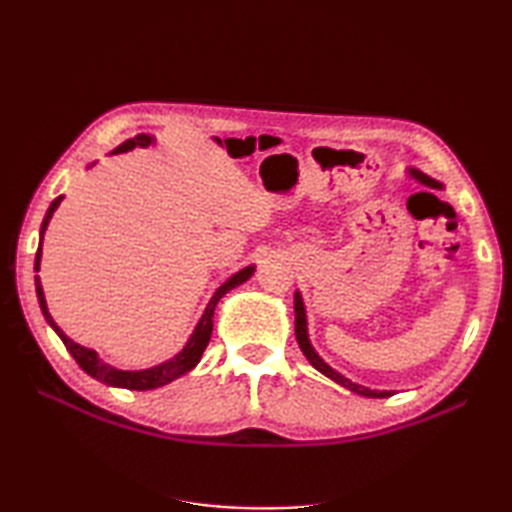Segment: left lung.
I'll use <instances>...</instances> for the list:
<instances>
[{
	"instance_id": "obj_1",
	"label": "left lung",
	"mask_w": 512,
	"mask_h": 512,
	"mask_svg": "<svg viewBox=\"0 0 512 512\" xmlns=\"http://www.w3.org/2000/svg\"><path fill=\"white\" fill-rule=\"evenodd\" d=\"M409 173H411V176H413L415 180H420V183H424V185L438 187V189L443 187V185L438 183V180L429 178L427 173H422V171H418V169H409ZM293 309H296V339H298V345H300L302 354H305L311 366H314L318 372H323L325 377L336 381V384H339V386L348 388V391L357 393V395H363V397H391V395H393V391H372V388H368V386L354 384V381H350L348 377H343L341 372H336L332 366H327V363L318 357V352L314 350V345H311V341H309V332H307V311H305V302H302L300 291H296V296H293Z\"/></svg>"
}]
</instances>
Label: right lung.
I'll return each instance as SVG.
<instances>
[{"label":"right lung","mask_w":512,"mask_h":512,"mask_svg":"<svg viewBox=\"0 0 512 512\" xmlns=\"http://www.w3.org/2000/svg\"><path fill=\"white\" fill-rule=\"evenodd\" d=\"M155 144V137L153 135H135L133 140H126L124 144H119L115 151H112V155L115 153H126V151H133L135 146H140V149H146V146ZM60 201H63V196H58L54 203L49 205V210L45 214V221H42V228H40V246H38V253H36V271H40V259H42V239H45V230L47 225L51 221V216H54L56 207L60 205ZM255 273V266L250 264L246 268H241L239 273H235L232 277H228L219 289L214 291V296L210 298V302H207V307L203 311L201 320H198L192 336H189V341L185 343V348L180 350L176 357H171L169 361L164 363H158V366L153 368H144V370H119L115 366H110V363L101 361L99 354L90 350V348H83V345L74 343L69 336L63 332L56 325V320L51 318L49 309H47V300H45V291H42V284H40V277L36 275V293H38V302H40V309H42V316H45V320L49 323V327L54 329V332L60 336V341L65 343L67 352L72 354V357L76 359V363L88 372L90 377H94L97 381H101V384L106 386H117V388H128V391H151V388H160L164 384H169V381L183 377L185 372H189L192 368H196V363L201 361L203 352L207 348V343H210V336H212V327H214V309L216 305H219V300L225 296V293L232 291L235 287H239V284H244L250 275Z\"/></svg>","instance_id":"1"}]
</instances>
